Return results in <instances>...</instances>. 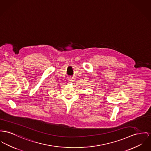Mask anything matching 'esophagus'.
Listing matches in <instances>:
<instances>
[{
	"label": "esophagus",
	"mask_w": 151,
	"mask_h": 151,
	"mask_svg": "<svg viewBox=\"0 0 151 151\" xmlns=\"http://www.w3.org/2000/svg\"><path fill=\"white\" fill-rule=\"evenodd\" d=\"M73 81V78H72V77H69V78H68V82H72Z\"/></svg>",
	"instance_id": "obj_1"
}]
</instances>
